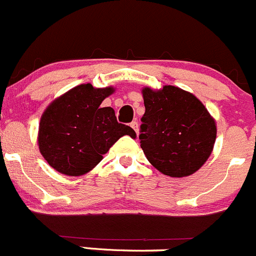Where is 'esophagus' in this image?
Wrapping results in <instances>:
<instances>
[{"label": "esophagus", "mask_w": 256, "mask_h": 256, "mask_svg": "<svg viewBox=\"0 0 256 256\" xmlns=\"http://www.w3.org/2000/svg\"><path fill=\"white\" fill-rule=\"evenodd\" d=\"M130 126H132L133 130H134V132L138 134V122L137 120H133L132 123H130Z\"/></svg>", "instance_id": "1"}]
</instances>
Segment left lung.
<instances>
[{"label": "left lung", "mask_w": 256, "mask_h": 256, "mask_svg": "<svg viewBox=\"0 0 256 256\" xmlns=\"http://www.w3.org/2000/svg\"><path fill=\"white\" fill-rule=\"evenodd\" d=\"M140 148L150 164L171 177L190 176L202 166L216 140L215 120L194 96L180 88L143 89Z\"/></svg>", "instance_id": "obj_1"}]
</instances>
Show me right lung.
<instances>
[{
  "label": "right lung",
  "instance_id": "obj_1",
  "mask_svg": "<svg viewBox=\"0 0 256 256\" xmlns=\"http://www.w3.org/2000/svg\"><path fill=\"white\" fill-rule=\"evenodd\" d=\"M112 93L113 88L78 85L48 106L38 128V148L52 168L80 176L94 168L119 138H136L130 126L118 123L113 108L100 106Z\"/></svg>",
  "mask_w": 256,
  "mask_h": 256
}]
</instances>
